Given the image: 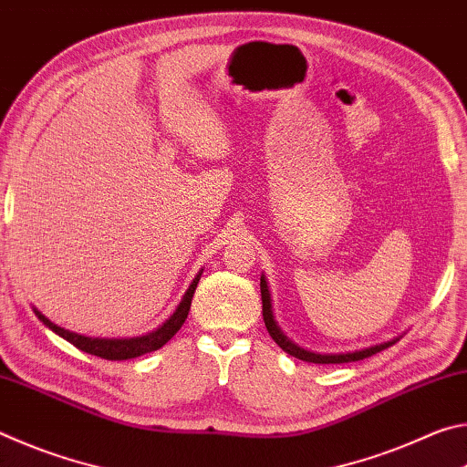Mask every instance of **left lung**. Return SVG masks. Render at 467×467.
<instances>
[{
	"mask_svg": "<svg viewBox=\"0 0 467 467\" xmlns=\"http://www.w3.org/2000/svg\"><path fill=\"white\" fill-rule=\"evenodd\" d=\"M259 288H262L264 321H265L267 331H270L272 339L282 348L284 352L290 354V357L298 358V360L315 362V365H342V362H354V360H362V358L373 357V354L385 350V348L393 346V344L400 339V337H395V339H391V342H383V344L365 348V350H354V352H346V354H317V352L305 350V348L296 346L295 342H292V339H288L286 336H284L282 329L278 327V323H275V319H274V309H272V296H270V288H267L265 275H262V284H259Z\"/></svg>",
	"mask_w": 467,
	"mask_h": 467,
	"instance_id": "obj_1",
	"label": "left lung"
}]
</instances>
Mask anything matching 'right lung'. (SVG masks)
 I'll return each instance as SVG.
<instances>
[{"label": "right lung", "mask_w": 467, "mask_h": 467, "mask_svg": "<svg viewBox=\"0 0 467 467\" xmlns=\"http://www.w3.org/2000/svg\"><path fill=\"white\" fill-rule=\"evenodd\" d=\"M200 278H202V272L193 278L192 286L187 288L183 298H181V303L175 309V313H172L161 327L150 331V334H146V336H140V337H121V339H117V337H113V339H109V337H86V336H80V334H74V331H69V329H63L59 326H55V323L47 319L41 311L35 309V313L47 327L53 329L55 334L61 336L63 339H67L69 344H74L78 350L94 354V357H100V358H107V360H128V358H136V357H141V354L158 350V348H162L172 336L177 334L181 326H183L185 319H187L189 309H192V298H193V292L197 288V282H200Z\"/></svg>", "instance_id": "1"}]
</instances>
